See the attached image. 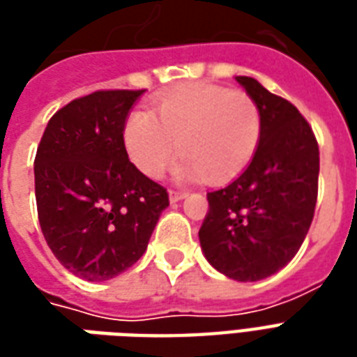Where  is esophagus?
Listing matches in <instances>:
<instances>
[{"label":"esophagus","instance_id":"obj_1","mask_svg":"<svg viewBox=\"0 0 357 357\" xmlns=\"http://www.w3.org/2000/svg\"><path fill=\"white\" fill-rule=\"evenodd\" d=\"M185 197H187V193H183V191H170V202L183 201Z\"/></svg>","mask_w":357,"mask_h":357}]
</instances>
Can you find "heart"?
Wrapping results in <instances>:
<instances>
[{
    "label": "heart",
    "mask_w": 357,
    "mask_h": 357,
    "mask_svg": "<svg viewBox=\"0 0 357 357\" xmlns=\"http://www.w3.org/2000/svg\"><path fill=\"white\" fill-rule=\"evenodd\" d=\"M151 114L133 112L124 126L128 156L149 178L162 176L179 145L185 155L178 166L179 178L193 181L206 176L212 183H224L247 168L262 135L255 99L212 84L172 89Z\"/></svg>",
    "instance_id": "1"
}]
</instances>
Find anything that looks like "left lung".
<instances>
[{"label": "left lung", "mask_w": 357, "mask_h": 357, "mask_svg": "<svg viewBox=\"0 0 357 357\" xmlns=\"http://www.w3.org/2000/svg\"><path fill=\"white\" fill-rule=\"evenodd\" d=\"M260 110L252 160L227 187L206 195L199 231L212 268L235 281H260L291 262L314 220L319 147L298 109L248 76H235Z\"/></svg>", "instance_id": "obj_1"}]
</instances>
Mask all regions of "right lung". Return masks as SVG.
Here are the masks:
<instances>
[{"instance_id": "right-lung-1", "label": "right lung", "mask_w": 357, "mask_h": 357, "mask_svg": "<svg viewBox=\"0 0 357 357\" xmlns=\"http://www.w3.org/2000/svg\"><path fill=\"white\" fill-rule=\"evenodd\" d=\"M143 95L95 91L57 110L34 160L36 204L51 252L74 275L109 281L132 268L168 193L128 158L124 126Z\"/></svg>"}]
</instances>
